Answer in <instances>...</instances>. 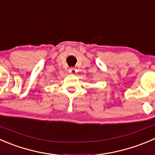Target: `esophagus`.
Instances as JSON below:
<instances>
[{
	"mask_svg": "<svg viewBox=\"0 0 155 155\" xmlns=\"http://www.w3.org/2000/svg\"><path fill=\"white\" fill-rule=\"evenodd\" d=\"M69 73L74 75L77 73V70H76V68H74V67H71V68H70V70H69Z\"/></svg>",
	"mask_w": 155,
	"mask_h": 155,
	"instance_id": "esophagus-1",
	"label": "esophagus"
}]
</instances>
